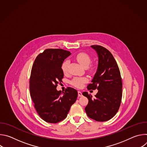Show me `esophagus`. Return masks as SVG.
<instances>
[{"label": "esophagus", "mask_w": 147, "mask_h": 147, "mask_svg": "<svg viewBox=\"0 0 147 147\" xmlns=\"http://www.w3.org/2000/svg\"><path fill=\"white\" fill-rule=\"evenodd\" d=\"M78 96H82V92L81 91H78Z\"/></svg>", "instance_id": "1"}]
</instances>
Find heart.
Here are the masks:
<instances>
[{
    "label": "heart",
    "mask_w": 147,
    "mask_h": 147,
    "mask_svg": "<svg viewBox=\"0 0 147 147\" xmlns=\"http://www.w3.org/2000/svg\"><path fill=\"white\" fill-rule=\"evenodd\" d=\"M77 61L84 67H87V69L92 71L94 69L92 66H88L91 62V58L90 56L84 52H80L76 55L75 57ZM69 65V61L67 60H65L61 66V69L65 73L67 71V67ZM88 82V79L86 77H74L71 81V85L77 87L81 88L84 85V84Z\"/></svg>",
    "instance_id": "obj_1"
}]
</instances>
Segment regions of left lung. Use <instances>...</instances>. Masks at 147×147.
<instances>
[{
	"instance_id": "8db88e82",
	"label": "left lung",
	"mask_w": 147,
	"mask_h": 147,
	"mask_svg": "<svg viewBox=\"0 0 147 147\" xmlns=\"http://www.w3.org/2000/svg\"><path fill=\"white\" fill-rule=\"evenodd\" d=\"M98 57L96 71L87 86L88 90H98L95 98L84 92L88 99L85 108L88 116L98 121H108L117 112L122 97V81L117 63L112 53L99 45H92Z\"/></svg>"
}]
</instances>
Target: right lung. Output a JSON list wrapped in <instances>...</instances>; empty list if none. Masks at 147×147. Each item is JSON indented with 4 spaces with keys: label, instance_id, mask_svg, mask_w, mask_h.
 Returning a JSON list of instances; mask_svg holds the SVG:
<instances>
[{
    "label": "right lung",
    "instance_id": "right-lung-1",
    "mask_svg": "<svg viewBox=\"0 0 147 147\" xmlns=\"http://www.w3.org/2000/svg\"><path fill=\"white\" fill-rule=\"evenodd\" d=\"M70 52L60 49H48L36 57L30 80V95L34 107L44 121L56 123L65 119L77 100L76 90L68 87L61 94L56 87L64 74L61 66Z\"/></svg>",
    "mask_w": 147,
    "mask_h": 147
}]
</instances>
